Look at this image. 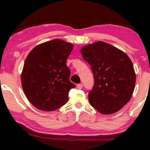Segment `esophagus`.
I'll return each mask as SVG.
<instances>
[{"label": "esophagus", "instance_id": "34e87169", "mask_svg": "<svg viewBox=\"0 0 150 150\" xmlns=\"http://www.w3.org/2000/svg\"><path fill=\"white\" fill-rule=\"evenodd\" d=\"M77 87V88H79V89H81V88H83V84H82V83H80V84H78Z\"/></svg>", "mask_w": 150, "mask_h": 150}]
</instances>
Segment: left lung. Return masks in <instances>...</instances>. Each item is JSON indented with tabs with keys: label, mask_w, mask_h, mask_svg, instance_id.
<instances>
[{
	"label": "left lung",
	"mask_w": 150,
	"mask_h": 150,
	"mask_svg": "<svg viewBox=\"0 0 150 150\" xmlns=\"http://www.w3.org/2000/svg\"><path fill=\"white\" fill-rule=\"evenodd\" d=\"M81 53L90 65L95 80L88 95L91 105L103 115L120 110L130 100L135 87L136 74L130 58L102 41L85 45Z\"/></svg>",
	"instance_id": "8db88e82"
}]
</instances>
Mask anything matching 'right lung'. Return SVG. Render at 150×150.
<instances>
[{
  "label": "right lung",
  "mask_w": 150,
  "mask_h": 150,
  "mask_svg": "<svg viewBox=\"0 0 150 150\" xmlns=\"http://www.w3.org/2000/svg\"><path fill=\"white\" fill-rule=\"evenodd\" d=\"M73 45L54 39L35 46L25 60L21 75L28 100L41 110L53 111L64 105L75 85L69 81L66 62Z\"/></svg>",
  "instance_id": "right-lung-1"
}]
</instances>
